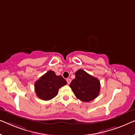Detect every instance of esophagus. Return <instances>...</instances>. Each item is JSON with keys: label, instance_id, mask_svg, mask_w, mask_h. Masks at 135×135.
<instances>
[{"label": "esophagus", "instance_id": "34e87169", "mask_svg": "<svg viewBox=\"0 0 135 135\" xmlns=\"http://www.w3.org/2000/svg\"><path fill=\"white\" fill-rule=\"evenodd\" d=\"M66 81H67L68 84H70V83H71V80L70 79H66Z\"/></svg>", "mask_w": 135, "mask_h": 135}]
</instances>
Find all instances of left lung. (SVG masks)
<instances>
[{
	"label": "left lung",
	"instance_id": "8db88e82",
	"mask_svg": "<svg viewBox=\"0 0 135 135\" xmlns=\"http://www.w3.org/2000/svg\"><path fill=\"white\" fill-rule=\"evenodd\" d=\"M75 75V78L72 80L69 86L77 99L88 102L98 96L100 84L97 78L82 69L76 71Z\"/></svg>",
	"mask_w": 135,
	"mask_h": 135
}]
</instances>
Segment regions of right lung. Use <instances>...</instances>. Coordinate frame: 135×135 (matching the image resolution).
I'll use <instances>...</instances> for the list:
<instances>
[{
    "instance_id": "right-lung-1",
    "label": "right lung",
    "mask_w": 135,
    "mask_h": 135,
    "mask_svg": "<svg viewBox=\"0 0 135 135\" xmlns=\"http://www.w3.org/2000/svg\"><path fill=\"white\" fill-rule=\"evenodd\" d=\"M67 82L61 75H56L52 71H49L35 83V90L39 98L43 100L53 99L58 93V89L66 85Z\"/></svg>"
}]
</instances>
